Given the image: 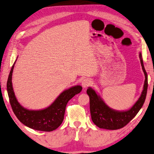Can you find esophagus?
<instances>
[{
  "label": "esophagus",
  "mask_w": 154,
  "mask_h": 154,
  "mask_svg": "<svg viewBox=\"0 0 154 154\" xmlns=\"http://www.w3.org/2000/svg\"><path fill=\"white\" fill-rule=\"evenodd\" d=\"M91 79H90V78H86V79H85L82 80V86L84 88H86L88 86H90V85L91 84Z\"/></svg>",
  "instance_id": "34e87169"
}]
</instances>
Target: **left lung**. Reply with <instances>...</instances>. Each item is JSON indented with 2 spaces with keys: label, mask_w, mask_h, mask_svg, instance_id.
Masks as SVG:
<instances>
[{
  "label": "left lung",
  "mask_w": 154,
  "mask_h": 154,
  "mask_svg": "<svg viewBox=\"0 0 154 154\" xmlns=\"http://www.w3.org/2000/svg\"><path fill=\"white\" fill-rule=\"evenodd\" d=\"M142 69L145 75L143 90L136 103L128 110L116 111L109 108L103 101L99 95L89 87L86 93L90 97V113L93 122L99 128L108 130H117L124 127L138 113L143 106L147 94V74L144 69L142 55L140 53Z\"/></svg>",
  "instance_id": "left-lung-1"
}]
</instances>
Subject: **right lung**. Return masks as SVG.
Returning <instances> with one entry per match:
<instances>
[{"mask_svg":"<svg viewBox=\"0 0 154 154\" xmlns=\"http://www.w3.org/2000/svg\"><path fill=\"white\" fill-rule=\"evenodd\" d=\"M17 60V59H16ZM14 61L11 69L7 84V91L13 111L20 122L32 129L43 131H51L57 129L64 119L66 106L68 101L81 92L80 85L72 86L62 92L56 100L48 108L41 110H29L17 102L12 85V74Z\"/></svg>","mask_w":154,"mask_h":154,"instance_id":"1","label":"right lung"}]
</instances>
